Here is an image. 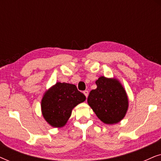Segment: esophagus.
<instances>
[{"label":"esophagus","instance_id":"1","mask_svg":"<svg viewBox=\"0 0 161 161\" xmlns=\"http://www.w3.org/2000/svg\"><path fill=\"white\" fill-rule=\"evenodd\" d=\"M83 94H84V95L86 96V97L87 98V97H88V95H89V92L87 91V90H85L84 92H83Z\"/></svg>","mask_w":161,"mask_h":161}]
</instances>
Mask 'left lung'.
<instances>
[{
    "mask_svg": "<svg viewBox=\"0 0 161 161\" xmlns=\"http://www.w3.org/2000/svg\"><path fill=\"white\" fill-rule=\"evenodd\" d=\"M97 89L90 92L88 104L97 116L107 125L119 122L128 109L126 91L116 78L101 76L96 80Z\"/></svg>",
    "mask_w": 161,
    "mask_h": 161,
    "instance_id": "8db88e82",
    "label": "left lung"
}]
</instances>
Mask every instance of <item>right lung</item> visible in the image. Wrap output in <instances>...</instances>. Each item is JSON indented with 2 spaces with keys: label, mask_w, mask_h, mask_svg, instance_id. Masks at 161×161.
<instances>
[{
  "label": "right lung",
  "mask_w": 161,
  "mask_h": 161,
  "mask_svg": "<svg viewBox=\"0 0 161 161\" xmlns=\"http://www.w3.org/2000/svg\"><path fill=\"white\" fill-rule=\"evenodd\" d=\"M85 100V95L78 91L75 85L57 82L44 94L41 101L42 113L50 126L64 127L72 109Z\"/></svg>",
  "instance_id": "1"
}]
</instances>
